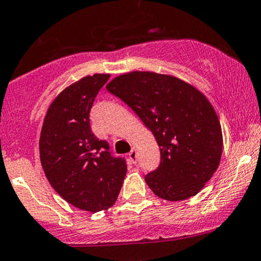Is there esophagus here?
Masks as SVG:
<instances>
[{"label":"esophagus","instance_id":"obj_1","mask_svg":"<svg viewBox=\"0 0 261 261\" xmlns=\"http://www.w3.org/2000/svg\"><path fill=\"white\" fill-rule=\"evenodd\" d=\"M128 157H130V160L133 161L134 163H135V162H136V148L131 149V152H130V153H128Z\"/></svg>","mask_w":261,"mask_h":261}]
</instances>
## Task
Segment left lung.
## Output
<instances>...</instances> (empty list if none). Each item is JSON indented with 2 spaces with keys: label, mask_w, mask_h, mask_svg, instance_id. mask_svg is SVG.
Returning <instances> with one entry per match:
<instances>
[{
  "label": "left lung",
  "mask_w": 261,
  "mask_h": 261,
  "mask_svg": "<svg viewBox=\"0 0 261 261\" xmlns=\"http://www.w3.org/2000/svg\"><path fill=\"white\" fill-rule=\"evenodd\" d=\"M153 134L161 164L145 180L158 197L195 196L220 166L223 137L214 107L196 87L172 74L134 71L107 85Z\"/></svg>",
  "instance_id": "left-lung-1"
}]
</instances>
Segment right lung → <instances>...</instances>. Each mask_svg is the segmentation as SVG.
Listing matches in <instances>:
<instances>
[{
	"instance_id": "right-lung-1",
	"label": "right lung",
	"mask_w": 261,
	"mask_h": 261,
	"mask_svg": "<svg viewBox=\"0 0 261 261\" xmlns=\"http://www.w3.org/2000/svg\"><path fill=\"white\" fill-rule=\"evenodd\" d=\"M109 73L86 76L53 100L39 140L40 162L54 190L74 207L88 212L115 203L127 168L110 154L89 125V110Z\"/></svg>"
}]
</instances>
